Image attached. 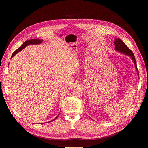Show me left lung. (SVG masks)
Returning <instances> with one entry per match:
<instances>
[{
    "mask_svg": "<svg viewBox=\"0 0 148 148\" xmlns=\"http://www.w3.org/2000/svg\"><path fill=\"white\" fill-rule=\"evenodd\" d=\"M114 48L116 51L130 56L134 63L136 70L137 71L138 76H139V71H138V69L137 67V63L136 60V58H135V56L134 55V53H132V51L131 50L128 48L127 45H125V44L120 39H117V38H116L114 40Z\"/></svg>",
    "mask_w": 148,
    "mask_h": 148,
    "instance_id": "left-lung-1",
    "label": "left lung"
}]
</instances>
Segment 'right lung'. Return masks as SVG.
Returning <instances> with one entry per match:
<instances>
[{"instance_id":"obj_1","label":"right lung","mask_w":148,"mask_h":148,"mask_svg":"<svg viewBox=\"0 0 148 148\" xmlns=\"http://www.w3.org/2000/svg\"><path fill=\"white\" fill-rule=\"evenodd\" d=\"M42 41H43V39H30V40H27V41L23 42V45H22L20 47V48H18L13 53H12V56H11V58L13 57V56H14L15 55H16L18 52L21 51L22 49H23L25 48L26 46H29V45H39V44H41V43L42 42ZM59 114H60V113H59V114H58V116H56V117L55 118H54V119H53V120L50 121H48V122H51V121H54L55 119H56V118L58 117Z\"/></svg>"}]
</instances>
